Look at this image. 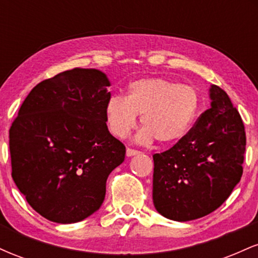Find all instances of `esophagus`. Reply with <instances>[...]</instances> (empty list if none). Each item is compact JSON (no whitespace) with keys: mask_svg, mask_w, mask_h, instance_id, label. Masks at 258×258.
<instances>
[{"mask_svg":"<svg viewBox=\"0 0 258 258\" xmlns=\"http://www.w3.org/2000/svg\"><path fill=\"white\" fill-rule=\"evenodd\" d=\"M141 153L139 150H136V149H131V148H127L126 149V155L127 156H133V155H138V154Z\"/></svg>","mask_w":258,"mask_h":258,"instance_id":"obj_1","label":"esophagus"}]
</instances>
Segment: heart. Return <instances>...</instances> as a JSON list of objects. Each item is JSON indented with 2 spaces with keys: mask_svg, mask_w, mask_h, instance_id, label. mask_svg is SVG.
I'll return each mask as SVG.
<instances>
[{
  "mask_svg": "<svg viewBox=\"0 0 258 258\" xmlns=\"http://www.w3.org/2000/svg\"><path fill=\"white\" fill-rule=\"evenodd\" d=\"M200 106L199 93L189 85H179L162 78L136 80L130 84L127 96L115 94L105 105L109 130L116 137H126L141 115L143 128L139 142L167 144L179 141L193 125Z\"/></svg>",
  "mask_w": 258,
  "mask_h": 258,
  "instance_id": "obj_1",
  "label": "heart"
}]
</instances>
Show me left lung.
<instances>
[{"label":"left lung","instance_id":"left-lung-1","mask_svg":"<svg viewBox=\"0 0 258 258\" xmlns=\"http://www.w3.org/2000/svg\"><path fill=\"white\" fill-rule=\"evenodd\" d=\"M211 108L172 148L154 154L153 201L159 214L185 222L211 214L242 174L246 135L240 114L218 86Z\"/></svg>","mask_w":258,"mask_h":258}]
</instances>
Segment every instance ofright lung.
Masks as SVG:
<instances>
[{"label":"right lung","instance_id":"add662e5","mask_svg":"<svg viewBox=\"0 0 258 258\" xmlns=\"http://www.w3.org/2000/svg\"><path fill=\"white\" fill-rule=\"evenodd\" d=\"M105 74L67 70L28 94L10 128L12 177L35 211L57 223L96 212L126 148L106 126Z\"/></svg>","mask_w":258,"mask_h":258}]
</instances>
